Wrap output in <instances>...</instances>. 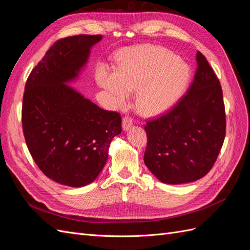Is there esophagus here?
<instances>
[{
    "mask_svg": "<svg viewBox=\"0 0 250 250\" xmlns=\"http://www.w3.org/2000/svg\"><path fill=\"white\" fill-rule=\"evenodd\" d=\"M133 124V119L130 116H125L123 118V129L128 130Z\"/></svg>",
    "mask_w": 250,
    "mask_h": 250,
    "instance_id": "1",
    "label": "esophagus"
}]
</instances>
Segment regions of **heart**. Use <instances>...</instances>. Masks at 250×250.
<instances>
[{
	"label": "heart",
	"instance_id": "1",
	"mask_svg": "<svg viewBox=\"0 0 250 250\" xmlns=\"http://www.w3.org/2000/svg\"><path fill=\"white\" fill-rule=\"evenodd\" d=\"M96 76L118 106L126 104L129 92L135 90L137 107L153 115L169 108L183 95L190 67L171 51L149 46L124 53L117 71L100 65Z\"/></svg>",
	"mask_w": 250,
	"mask_h": 250
}]
</instances>
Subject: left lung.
Segmentation results:
<instances>
[{
	"label": "left lung",
	"mask_w": 250,
	"mask_h": 250,
	"mask_svg": "<svg viewBox=\"0 0 250 250\" xmlns=\"http://www.w3.org/2000/svg\"><path fill=\"white\" fill-rule=\"evenodd\" d=\"M197 71L188 93L164 115L147 121L148 169L162 183L197 180L213 168L222 148L225 106L220 81L197 52Z\"/></svg>",
	"instance_id": "left-lung-1"
}]
</instances>
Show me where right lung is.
<instances>
[{"label":"right lung","instance_id":"right-lung-1","mask_svg":"<svg viewBox=\"0 0 250 250\" xmlns=\"http://www.w3.org/2000/svg\"><path fill=\"white\" fill-rule=\"evenodd\" d=\"M101 39L80 34L58 40L25 85L21 124L29 152L44 175L64 186L94 181L107 161L111 140L122 131L119 112L100 108L65 84L77 77Z\"/></svg>","mask_w":250,"mask_h":250}]
</instances>
